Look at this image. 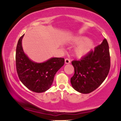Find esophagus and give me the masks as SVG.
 <instances>
[{
    "mask_svg": "<svg viewBox=\"0 0 121 121\" xmlns=\"http://www.w3.org/2000/svg\"><path fill=\"white\" fill-rule=\"evenodd\" d=\"M65 64L70 63V60L69 59H68V58H66V59H65Z\"/></svg>",
    "mask_w": 121,
    "mask_h": 121,
    "instance_id": "esophagus-1",
    "label": "esophagus"
}]
</instances>
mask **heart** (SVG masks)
I'll return each instance as SVG.
<instances>
[{
	"label": "heart",
	"instance_id": "obj_1",
	"mask_svg": "<svg viewBox=\"0 0 121 121\" xmlns=\"http://www.w3.org/2000/svg\"><path fill=\"white\" fill-rule=\"evenodd\" d=\"M77 43H84L80 45L76 49L75 52L77 56H82L86 55L92 49L93 47V43L91 40H87L86 37H80L76 40Z\"/></svg>",
	"mask_w": 121,
	"mask_h": 121
}]
</instances>
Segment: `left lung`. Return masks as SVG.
<instances>
[{"label":"left lung","instance_id":"8db88e82","mask_svg":"<svg viewBox=\"0 0 121 121\" xmlns=\"http://www.w3.org/2000/svg\"><path fill=\"white\" fill-rule=\"evenodd\" d=\"M74 73L70 78L73 88L78 92L87 94L101 85L110 68L109 47L106 39L80 60L72 61Z\"/></svg>","mask_w":121,"mask_h":121}]
</instances>
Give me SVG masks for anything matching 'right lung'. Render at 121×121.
Masks as SVG:
<instances>
[{"label": "right lung", "instance_id": "1", "mask_svg": "<svg viewBox=\"0 0 121 121\" xmlns=\"http://www.w3.org/2000/svg\"><path fill=\"white\" fill-rule=\"evenodd\" d=\"M22 36L16 50V68L19 79L28 89L36 93L44 92L52 85L56 72L64 64V58L55 57L43 63H36L23 52Z\"/></svg>", "mask_w": 121, "mask_h": 121}]
</instances>
